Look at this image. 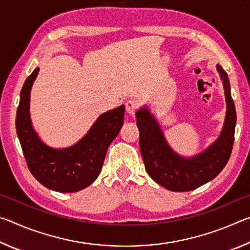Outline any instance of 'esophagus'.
<instances>
[{"label": "esophagus", "instance_id": "34e87169", "mask_svg": "<svg viewBox=\"0 0 250 250\" xmlns=\"http://www.w3.org/2000/svg\"><path fill=\"white\" fill-rule=\"evenodd\" d=\"M138 108H139V103L137 100L131 99L125 103V110L129 115H134L135 111L138 110Z\"/></svg>", "mask_w": 250, "mask_h": 250}]
</instances>
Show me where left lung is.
Here are the masks:
<instances>
[{"instance_id": "8db88e82", "label": "left lung", "mask_w": 250, "mask_h": 250, "mask_svg": "<svg viewBox=\"0 0 250 250\" xmlns=\"http://www.w3.org/2000/svg\"><path fill=\"white\" fill-rule=\"evenodd\" d=\"M216 68L225 89L226 119L219 138L201 154L192 159L181 158L168 146L158 122L147 109H140L135 113L140 131L139 143L147 174L170 191L186 192L197 188L216 177L230 158L235 139L236 109L226 71L221 65Z\"/></svg>"}]
</instances>
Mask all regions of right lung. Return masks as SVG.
Listing matches in <instances>:
<instances>
[{"instance_id": "obj_1", "label": "right lung", "mask_w": 250, "mask_h": 250, "mask_svg": "<svg viewBox=\"0 0 250 250\" xmlns=\"http://www.w3.org/2000/svg\"><path fill=\"white\" fill-rule=\"evenodd\" d=\"M39 68L25 80L16 111V132L28 170L45 188L73 193L89 186L103 167L108 146L124 124L125 105L103 113L88 133L67 149H52L41 141L29 117V94Z\"/></svg>"}]
</instances>
